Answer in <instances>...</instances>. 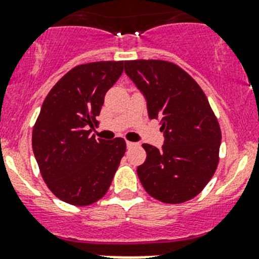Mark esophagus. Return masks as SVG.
Segmentation results:
<instances>
[{
    "label": "esophagus",
    "mask_w": 259,
    "mask_h": 259,
    "mask_svg": "<svg viewBox=\"0 0 259 259\" xmlns=\"http://www.w3.org/2000/svg\"><path fill=\"white\" fill-rule=\"evenodd\" d=\"M126 146H127V148H132V147L137 146V143H133V142H129V141H127V142H126Z\"/></svg>",
    "instance_id": "34e87169"
}]
</instances>
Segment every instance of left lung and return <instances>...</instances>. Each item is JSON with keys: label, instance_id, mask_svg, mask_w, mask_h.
<instances>
[{"label": "left lung", "instance_id": "1", "mask_svg": "<svg viewBox=\"0 0 259 259\" xmlns=\"http://www.w3.org/2000/svg\"><path fill=\"white\" fill-rule=\"evenodd\" d=\"M125 72L165 135L161 149L143 144L147 158L137 168L142 185L159 202L192 199L208 184L220 159L221 129L206 94L187 71L163 60L125 61Z\"/></svg>", "mask_w": 259, "mask_h": 259}]
</instances>
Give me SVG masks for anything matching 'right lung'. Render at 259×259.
Returning <instances> with one entry per match:
<instances>
[{
	"label": "right lung",
	"mask_w": 259,
	"mask_h": 259,
	"mask_svg": "<svg viewBox=\"0 0 259 259\" xmlns=\"http://www.w3.org/2000/svg\"><path fill=\"white\" fill-rule=\"evenodd\" d=\"M124 71V61L75 66L46 97L31 146L48 189L72 206H89L107 193L126 151L122 138L91 135L105 94Z\"/></svg>",
	"instance_id": "right-lung-1"
}]
</instances>
